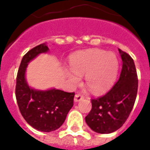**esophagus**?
<instances>
[{"instance_id": "obj_1", "label": "esophagus", "mask_w": 150, "mask_h": 150, "mask_svg": "<svg viewBox=\"0 0 150 150\" xmlns=\"http://www.w3.org/2000/svg\"><path fill=\"white\" fill-rule=\"evenodd\" d=\"M83 99V96L80 94H76L75 96V98H74V100L75 102H79V101L82 100Z\"/></svg>"}]
</instances>
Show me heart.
Wrapping results in <instances>:
<instances>
[{
	"instance_id": "heart-1",
	"label": "heart",
	"mask_w": 150,
	"mask_h": 150,
	"mask_svg": "<svg viewBox=\"0 0 150 150\" xmlns=\"http://www.w3.org/2000/svg\"><path fill=\"white\" fill-rule=\"evenodd\" d=\"M72 71L66 75L72 84H78L80 76L85 75L87 88L95 94H103L112 87L119 70L116 54L104 50L90 49L75 53L71 57Z\"/></svg>"
}]
</instances>
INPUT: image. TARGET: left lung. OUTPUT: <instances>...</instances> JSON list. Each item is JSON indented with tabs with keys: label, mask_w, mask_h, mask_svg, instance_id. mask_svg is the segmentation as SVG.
I'll return each mask as SVG.
<instances>
[{
	"label": "left lung",
	"mask_w": 150,
	"mask_h": 150,
	"mask_svg": "<svg viewBox=\"0 0 150 150\" xmlns=\"http://www.w3.org/2000/svg\"><path fill=\"white\" fill-rule=\"evenodd\" d=\"M122 59L119 80L107 94L91 100V110L85 121L94 132L108 134L116 131L128 119L135 103L138 79L133 59L118 49Z\"/></svg>",
	"instance_id": "obj_1"
}]
</instances>
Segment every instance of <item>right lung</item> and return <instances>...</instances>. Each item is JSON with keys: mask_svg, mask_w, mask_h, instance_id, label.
Instances as JSON below:
<instances>
[{"mask_svg": "<svg viewBox=\"0 0 150 150\" xmlns=\"http://www.w3.org/2000/svg\"><path fill=\"white\" fill-rule=\"evenodd\" d=\"M49 51L46 43L29 50L21 59L17 76L16 99L25 121L41 132H52L61 127L73 106L74 92L56 88L38 90L29 86L25 72L29 63L41 54Z\"/></svg>", "mask_w": 150, "mask_h": 150, "instance_id": "right-lung-1", "label": "right lung"}]
</instances>
